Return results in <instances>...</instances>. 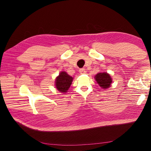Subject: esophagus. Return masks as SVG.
<instances>
[{"label":"esophagus","instance_id":"1","mask_svg":"<svg viewBox=\"0 0 151 151\" xmlns=\"http://www.w3.org/2000/svg\"><path fill=\"white\" fill-rule=\"evenodd\" d=\"M79 72L81 74H84L86 73V71L84 68H81V69H79Z\"/></svg>","mask_w":151,"mask_h":151}]
</instances>
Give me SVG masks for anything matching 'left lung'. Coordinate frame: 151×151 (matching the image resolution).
Masks as SVG:
<instances>
[{
  "label": "left lung",
  "instance_id": "obj_1",
  "mask_svg": "<svg viewBox=\"0 0 151 151\" xmlns=\"http://www.w3.org/2000/svg\"><path fill=\"white\" fill-rule=\"evenodd\" d=\"M95 80L99 86L103 89H106L110 87L112 83V79L106 72H99L95 76Z\"/></svg>",
  "mask_w": 151,
  "mask_h": 151
}]
</instances>
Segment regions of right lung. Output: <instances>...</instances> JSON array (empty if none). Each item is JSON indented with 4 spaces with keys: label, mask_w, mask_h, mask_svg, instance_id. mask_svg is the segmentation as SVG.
I'll list each match as a JSON object with an SVG mask.
<instances>
[{
    "label": "right lung",
    "mask_w": 151,
    "mask_h": 151,
    "mask_svg": "<svg viewBox=\"0 0 151 151\" xmlns=\"http://www.w3.org/2000/svg\"><path fill=\"white\" fill-rule=\"evenodd\" d=\"M73 77L68 75L67 72L62 71L59 76L56 77L55 86L56 88L60 93H65L69 89L72 83Z\"/></svg>",
    "instance_id": "1"
}]
</instances>
